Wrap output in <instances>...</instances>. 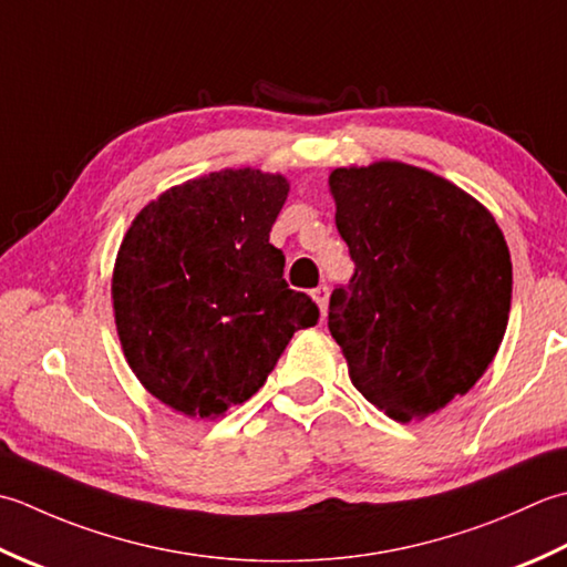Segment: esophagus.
Instances as JSON below:
<instances>
[{
  "mask_svg": "<svg viewBox=\"0 0 567 567\" xmlns=\"http://www.w3.org/2000/svg\"><path fill=\"white\" fill-rule=\"evenodd\" d=\"M313 300H316V306H318V310H320V316H326L328 313V286H318L313 293Z\"/></svg>",
  "mask_w": 567,
  "mask_h": 567,
  "instance_id": "1",
  "label": "esophagus"
}]
</instances>
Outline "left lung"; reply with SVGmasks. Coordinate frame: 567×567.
I'll return each instance as SVG.
<instances>
[{
    "label": "left lung",
    "mask_w": 567,
    "mask_h": 567,
    "mask_svg": "<svg viewBox=\"0 0 567 567\" xmlns=\"http://www.w3.org/2000/svg\"><path fill=\"white\" fill-rule=\"evenodd\" d=\"M328 186L354 261L330 296V334L369 403L423 421L465 396L499 350L509 247L480 200L403 161L332 168Z\"/></svg>",
    "instance_id": "obj_1"
}]
</instances>
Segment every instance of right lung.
Listing matches in <instances>:
<instances>
[{
  "label": "right lung",
  "mask_w": 567,
  "mask_h": 567,
  "mask_svg": "<svg viewBox=\"0 0 567 567\" xmlns=\"http://www.w3.org/2000/svg\"><path fill=\"white\" fill-rule=\"evenodd\" d=\"M281 173L225 168L173 186L126 229L112 271L120 344L148 394L215 421L264 386L318 306L284 281Z\"/></svg>",
  "instance_id": "obj_1"
}]
</instances>
